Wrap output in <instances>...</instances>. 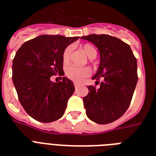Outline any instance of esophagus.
<instances>
[{
	"mask_svg": "<svg viewBox=\"0 0 156 156\" xmlns=\"http://www.w3.org/2000/svg\"><path fill=\"white\" fill-rule=\"evenodd\" d=\"M79 86H80V84H79V83H74V87H75V88H78Z\"/></svg>",
	"mask_w": 156,
	"mask_h": 156,
	"instance_id": "obj_1",
	"label": "esophagus"
}]
</instances>
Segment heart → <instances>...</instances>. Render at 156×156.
<instances>
[{"mask_svg":"<svg viewBox=\"0 0 156 156\" xmlns=\"http://www.w3.org/2000/svg\"><path fill=\"white\" fill-rule=\"evenodd\" d=\"M82 49L84 51L87 56L90 59L95 58V56L97 55V51L93 45L89 44H86L82 46ZM71 54V48L67 47L66 49L64 50L63 54H62V61H63L64 65H66L69 61ZM66 77L73 81V82H81L83 78H87L90 74V69L87 67H76L73 66H69L66 68L65 70Z\"/></svg>","mask_w":156,"mask_h":156,"instance_id":"obj_1","label":"heart"}]
</instances>
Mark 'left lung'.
Returning a JSON list of instances; mask_svg holds the SVG:
<instances>
[{
  "label": "left lung",
  "instance_id": "1",
  "mask_svg": "<svg viewBox=\"0 0 156 156\" xmlns=\"http://www.w3.org/2000/svg\"><path fill=\"white\" fill-rule=\"evenodd\" d=\"M97 47L100 66L92 79L100 88L88 86L83 98L86 113L95 123L108 124L119 119L128 109L138 82L137 60L129 45L108 35L81 37Z\"/></svg>",
  "mask_w": 156,
  "mask_h": 156
}]
</instances>
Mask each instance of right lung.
Here are the masks:
<instances>
[{"mask_svg": "<svg viewBox=\"0 0 156 156\" xmlns=\"http://www.w3.org/2000/svg\"><path fill=\"white\" fill-rule=\"evenodd\" d=\"M79 37L42 35L28 40L17 51L13 61V82L18 99L32 118L48 123L65 113L74 91L73 82L66 77L54 83L50 77L63 76L62 54Z\"/></svg>", "mask_w": 156, "mask_h": 156, "instance_id": "add662e5", "label": "right lung"}]
</instances>
